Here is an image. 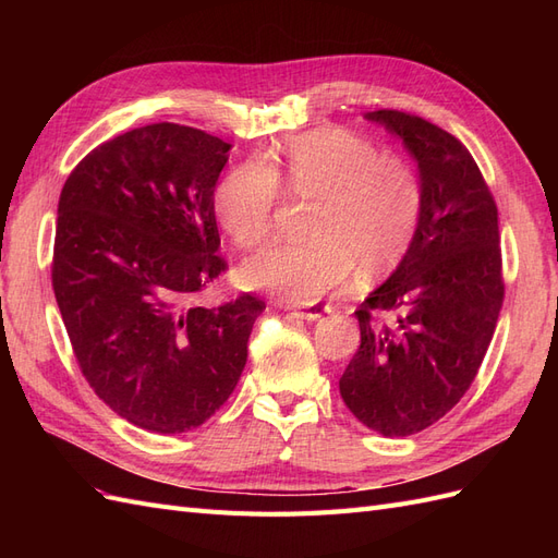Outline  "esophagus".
<instances>
[{
    "instance_id": "1",
    "label": "esophagus",
    "mask_w": 558,
    "mask_h": 558,
    "mask_svg": "<svg viewBox=\"0 0 558 558\" xmlns=\"http://www.w3.org/2000/svg\"><path fill=\"white\" fill-rule=\"evenodd\" d=\"M330 312V307L328 305H314V307H307V310H300V312H295L300 318H305V320H316V318H320L324 314H328Z\"/></svg>"
}]
</instances>
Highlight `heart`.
<instances>
[{
	"label": "heart",
	"mask_w": 558,
	"mask_h": 558,
	"mask_svg": "<svg viewBox=\"0 0 558 558\" xmlns=\"http://www.w3.org/2000/svg\"><path fill=\"white\" fill-rule=\"evenodd\" d=\"M279 177L289 191L312 197L307 244H277L244 265V281L291 305H312L342 291L356 275L396 267L414 242L424 214V185L414 165L381 156L365 137L316 128L283 140L272 165L246 160L214 197L218 223L242 248L267 242L275 226Z\"/></svg>",
	"instance_id": "1"
}]
</instances>
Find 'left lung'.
Masks as SVG:
<instances>
[{
  "mask_svg": "<svg viewBox=\"0 0 558 558\" xmlns=\"http://www.w3.org/2000/svg\"><path fill=\"white\" fill-rule=\"evenodd\" d=\"M402 140L418 165L424 214L396 272L359 307L361 347L340 393L386 437L433 426L470 388L502 307L498 209L470 150L424 118L365 113ZM393 313L391 325L372 320Z\"/></svg>",
  "mask_w": 558,
  "mask_h": 558,
  "instance_id": "1",
  "label": "left lung"
}]
</instances>
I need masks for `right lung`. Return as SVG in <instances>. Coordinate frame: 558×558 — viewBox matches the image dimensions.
I'll use <instances>...</instances> for the list:
<instances>
[{"mask_svg": "<svg viewBox=\"0 0 558 558\" xmlns=\"http://www.w3.org/2000/svg\"><path fill=\"white\" fill-rule=\"evenodd\" d=\"M230 144L154 123L99 144L58 202L53 291L83 377L150 433L205 424L238 386L265 302L195 295L226 272L214 189Z\"/></svg>", "mask_w": 558, "mask_h": 558, "instance_id": "obj_1", "label": "right lung"}]
</instances>
